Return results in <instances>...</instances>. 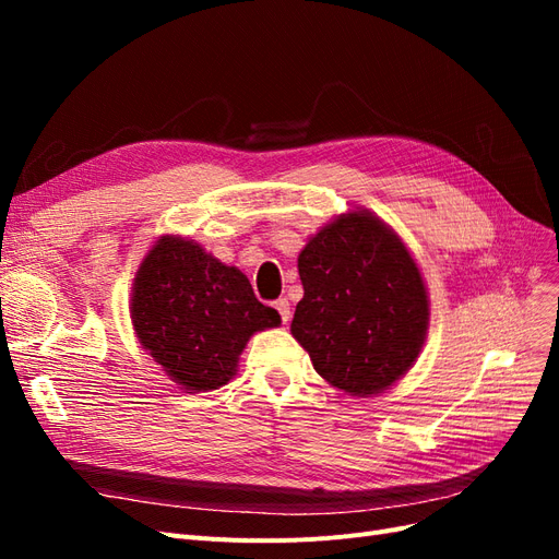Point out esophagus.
<instances>
[{"mask_svg":"<svg viewBox=\"0 0 559 559\" xmlns=\"http://www.w3.org/2000/svg\"><path fill=\"white\" fill-rule=\"evenodd\" d=\"M273 306H275V310L280 312L282 321L286 324V321L292 319V306H289V300H286V298H277V300L273 302Z\"/></svg>","mask_w":559,"mask_h":559,"instance_id":"esophagus-1","label":"esophagus"}]
</instances>
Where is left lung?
Returning <instances> with one entry per match:
<instances>
[{
	"label": "left lung",
	"mask_w": 559,
	"mask_h": 559,
	"mask_svg": "<svg viewBox=\"0 0 559 559\" xmlns=\"http://www.w3.org/2000/svg\"><path fill=\"white\" fill-rule=\"evenodd\" d=\"M292 333L317 373L354 396L378 394L425 345L429 300L411 251L368 212L337 216L298 257Z\"/></svg>",
	"instance_id": "obj_1"
}]
</instances>
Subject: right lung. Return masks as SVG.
Masks as SVG:
<instances>
[{
	"mask_svg": "<svg viewBox=\"0 0 559 559\" xmlns=\"http://www.w3.org/2000/svg\"><path fill=\"white\" fill-rule=\"evenodd\" d=\"M130 314L142 347L189 392L226 384L249 335L280 324L240 270L173 235L142 261Z\"/></svg>",
	"mask_w": 559,
	"mask_h": 559,
	"instance_id": "right-lung-1",
	"label": "right lung"
}]
</instances>
